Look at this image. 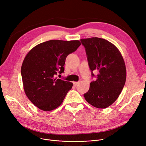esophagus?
<instances>
[{
  "label": "esophagus",
  "instance_id": "esophagus-1",
  "mask_svg": "<svg viewBox=\"0 0 146 146\" xmlns=\"http://www.w3.org/2000/svg\"><path fill=\"white\" fill-rule=\"evenodd\" d=\"M79 82H73V85H74V86H76V85H79Z\"/></svg>",
  "mask_w": 146,
  "mask_h": 146
}]
</instances>
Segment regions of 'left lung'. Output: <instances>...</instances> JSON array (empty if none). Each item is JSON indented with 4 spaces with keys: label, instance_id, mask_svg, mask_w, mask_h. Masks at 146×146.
<instances>
[{
    "label": "left lung",
    "instance_id": "left-lung-1",
    "mask_svg": "<svg viewBox=\"0 0 146 146\" xmlns=\"http://www.w3.org/2000/svg\"><path fill=\"white\" fill-rule=\"evenodd\" d=\"M80 41L85 48L91 75L93 77V72L98 73L84 98L92 106L106 108L117 99L125 84V61L117 47L104 38L92 37Z\"/></svg>",
    "mask_w": 146,
    "mask_h": 146
}]
</instances>
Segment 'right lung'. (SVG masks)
I'll use <instances>...</instances> for the list:
<instances>
[{
  "label": "right lung",
  "mask_w": 146,
  "mask_h": 146,
  "mask_svg": "<svg viewBox=\"0 0 146 146\" xmlns=\"http://www.w3.org/2000/svg\"><path fill=\"white\" fill-rule=\"evenodd\" d=\"M79 40H49L36 45L25 56L21 68L28 98L41 110L50 111L62 103L73 83L56 78L64 72L66 57L80 46Z\"/></svg>",
  "instance_id": "add662e5"
}]
</instances>
